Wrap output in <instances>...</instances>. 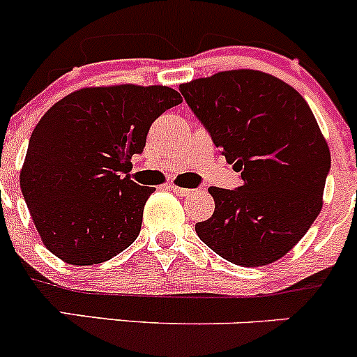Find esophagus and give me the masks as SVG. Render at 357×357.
Wrapping results in <instances>:
<instances>
[{
  "mask_svg": "<svg viewBox=\"0 0 357 357\" xmlns=\"http://www.w3.org/2000/svg\"><path fill=\"white\" fill-rule=\"evenodd\" d=\"M171 190L176 193V195H179V197H192L193 193H195V190L181 188V186H174V185H171Z\"/></svg>",
  "mask_w": 357,
  "mask_h": 357,
  "instance_id": "1",
  "label": "esophagus"
}]
</instances>
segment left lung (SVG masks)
Segmentation results:
<instances>
[{
    "label": "left lung",
    "mask_w": 357,
    "mask_h": 357,
    "mask_svg": "<svg viewBox=\"0 0 357 357\" xmlns=\"http://www.w3.org/2000/svg\"><path fill=\"white\" fill-rule=\"evenodd\" d=\"M242 186H211L214 214L197 222L208 248L236 266L278 261L307 233L323 205L330 150L307 102L259 70H226L179 86Z\"/></svg>",
    "instance_id": "8db88e82"
}]
</instances>
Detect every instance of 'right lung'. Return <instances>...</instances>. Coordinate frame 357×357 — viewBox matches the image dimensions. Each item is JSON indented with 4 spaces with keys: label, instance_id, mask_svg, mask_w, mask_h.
Here are the masks:
<instances>
[{
    "label": "right lung",
    "instance_id": "1",
    "mask_svg": "<svg viewBox=\"0 0 357 357\" xmlns=\"http://www.w3.org/2000/svg\"><path fill=\"white\" fill-rule=\"evenodd\" d=\"M181 95L167 86L84 88L52 107L32 131L20 188L46 248L93 266L138 238L152 186L128 176L150 126Z\"/></svg>",
    "mask_w": 357,
    "mask_h": 357
}]
</instances>
